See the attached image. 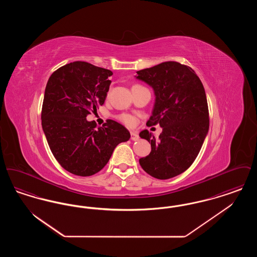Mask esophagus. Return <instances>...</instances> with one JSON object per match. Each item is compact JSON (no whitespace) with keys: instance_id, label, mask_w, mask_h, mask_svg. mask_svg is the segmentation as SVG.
<instances>
[{"instance_id":"1","label":"esophagus","mask_w":257,"mask_h":257,"mask_svg":"<svg viewBox=\"0 0 257 257\" xmlns=\"http://www.w3.org/2000/svg\"><path fill=\"white\" fill-rule=\"evenodd\" d=\"M139 139H140V137H139L138 133L132 131V132H131V140H132V141H138Z\"/></svg>"}]
</instances>
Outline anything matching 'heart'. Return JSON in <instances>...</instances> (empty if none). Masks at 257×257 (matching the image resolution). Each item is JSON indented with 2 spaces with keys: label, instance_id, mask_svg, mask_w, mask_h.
I'll use <instances>...</instances> for the list:
<instances>
[{
  "label": "heart",
  "instance_id": "b5f03b06",
  "mask_svg": "<svg viewBox=\"0 0 257 257\" xmlns=\"http://www.w3.org/2000/svg\"><path fill=\"white\" fill-rule=\"evenodd\" d=\"M136 86H141L135 85V86H133V87H136ZM120 120L123 123H125L126 125H128V126H133V125H135V123H136V118H135L134 116L129 115V114H122V115H120Z\"/></svg>",
  "mask_w": 257,
  "mask_h": 257
}]
</instances>
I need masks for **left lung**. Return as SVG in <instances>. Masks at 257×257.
Wrapping results in <instances>:
<instances>
[{"mask_svg": "<svg viewBox=\"0 0 257 257\" xmlns=\"http://www.w3.org/2000/svg\"><path fill=\"white\" fill-rule=\"evenodd\" d=\"M136 79L151 86L155 103L147 125L159 124V139L147 130L140 137L151 145V152L140 165L157 179L181 174L196 160L209 130L207 99L196 72L176 61H165L137 71Z\"/></svg>", "mask_w": 257, "mask_h": 257, "instance_id": "obj_1", "label": "left lung"}]
</instances>
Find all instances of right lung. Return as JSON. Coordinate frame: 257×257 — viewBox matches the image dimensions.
Here are the masks:
<instances>
[{
    "instance_id": "1",
    "label": "right lung",
    "mask_w": 257,
    "mask_h": 257,
    "mask_svg": "<svg viewBox=\"0 0 257 257\" xmlns=\"http://www.w3.org/2000/svg\"><path fill=\"white\" fill-rule=\"evenodd\" d=\"M112 72L86 61H74L57 69L47 82L42 129L50 149L61 167L75 175L90 176L109 162L116 146L130 139L120 123L102 126L86 115L103 105Z\"/></svg>"
}]
</instances>
